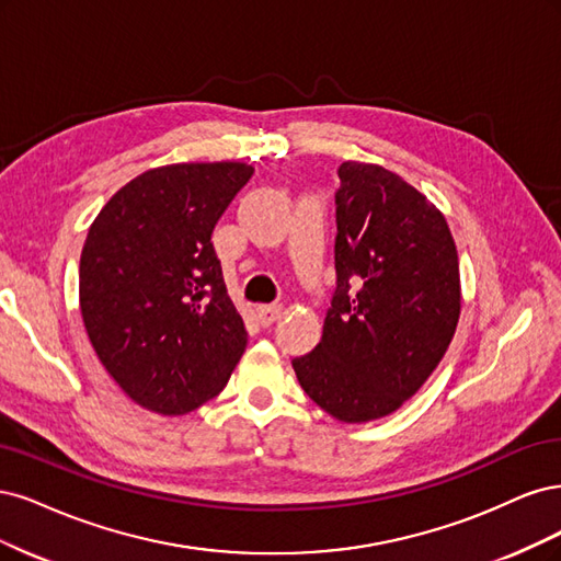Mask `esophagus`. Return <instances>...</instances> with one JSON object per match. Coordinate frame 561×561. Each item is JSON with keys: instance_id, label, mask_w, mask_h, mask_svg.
I'll list each match as a JSON object with an SVG mask.
<instances>
[{"instance_id": "esophagus-1", "label": "esophagus", "mask_w": 561, "mask_h": 561, "mask_svg": "<svg viewBox=\"0 0 561 561\" xmlns=\"http://www.w3.org/2000/svg\"><path fill=\"white\" fill-rule=\"evenodd\" d=\"M284 314V307L282 305H261L256 310V319L261 327H270V323H275L277 319H282Z\"/></svg>"}]
</instances>
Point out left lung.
Returning <instances> with one entry per match:
<instances>
[{
    "mask_svg": "<svg viewBox=\"0 0 561 561\" xmlns=\"http://www.w3.org/2000/svg\"><path fill=\"white\" fill-rule=\"evenodd\" d=\"M335 193L337 286L319 345L294 370L331 417L399 410L436 370L461 314L459 256L443 211L403 176L347 160Z\"/></svg>",
    "mask_w": 561,
    "mask_h": 561,
    "instance_id": "obj_1",
    "label": "left lung"
}]
</instances>
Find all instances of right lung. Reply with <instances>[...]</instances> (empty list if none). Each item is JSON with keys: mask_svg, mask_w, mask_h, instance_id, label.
<instances>
[{"mask_svg": "<svg viewBox=\"0 0 561 561\" xmlns=\"http://www.w3.org/2000/svg\"><path fill=\"white\" fill-rule=\"evenodd\" d=\"M254 168L176 162L112 195L81 251L83 327L130 399L176 417L214 399L247 347L211 232Z\"/></svg>", "mask_w": 561, "mask_h": 561, "instance_id": "obj_1", "label": "right lung"}]
</instances>
